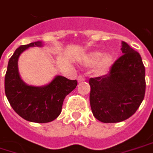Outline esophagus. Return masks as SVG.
I'll return each mask as SVG.
<instances>
[{"mask_svg":"<svg viewBox=\"0 0 153 153\" xmlns=\"http://www.w3.org/2000/svg\"><path fill=\"white\" fill-rule=\"evenodd\" d=\"M85 80V78L83 76H81V75H79L78 76V81L79 82H81V81H84Z\"/></svg>","mask_w":153,"mask_h":153,"instance_id":"34e87169","label":"esophagus"}]
</instances>
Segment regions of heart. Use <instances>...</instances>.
<instances>
[{
  "mask_svg": "<svg viewBox=\"0 0 153 153\" xmlns=\"http://www.w3.org/2000/svg\"><path fill=\"white\" fill-rule=\"evenodd\" d=\"M114 61V56L112 53L104 54L101 51H93L83 56L81 64L85 67H94V73L98 76H102L107 74Z\"/></svg>",
  "mask_w": 153,
  "mask_h": 153,
  "instance_id": "b5f03b06",
  "label": "heart"
}]
</instances>
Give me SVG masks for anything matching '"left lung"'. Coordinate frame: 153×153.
<instances>
[{"label":"left lung","instance_id":"left-lung-1","mask_svg":"<svg viewBox=\"0 0 153 153\" xmlns=\"http://www.w3.org/2000/svg\"><path fill=\"white\" fill-rule=\"evenodd\" d=\"M122 56L105 75L89 79L90 105L95 118L117 123L138 110L146 93V70L138 52L122 41Z\"/></svg>","mask_w":153,"mask_h":153}]
</instances>
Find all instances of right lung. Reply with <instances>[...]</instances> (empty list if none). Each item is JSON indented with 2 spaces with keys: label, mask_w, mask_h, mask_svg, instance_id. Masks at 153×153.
<instances>
[{
  "label": "right lung",
  "mask_w": 153,
  "mask_h": 153,
  "mask_svg": "<svg viewBox=\"0 0 153 153\" xmlns=\"http://www.w3.org/2000/svg\"><path fill=\"white\" fill-rule=\"evenodd\" d=\"M35 46L41 47V41L19 47L9 59L5 75V94L12 108L24 120L48 123L60 114L65 97L75 89L78 83L76 79L57 75L43 86L27 85L19 74L18 59L25 50Z\"/></svg>",
  "instance_id": "add662e5"
}]
</instances>
